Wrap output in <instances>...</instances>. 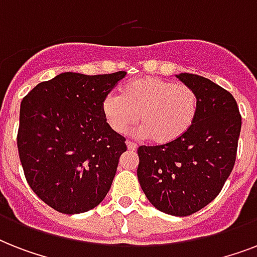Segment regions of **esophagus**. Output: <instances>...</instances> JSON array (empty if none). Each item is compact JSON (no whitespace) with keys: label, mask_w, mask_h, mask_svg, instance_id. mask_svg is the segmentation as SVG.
<instances>
[{"label":"esophagus","mask_w":257,"mask_h":257,"mask_svg":"<svg viewBox=\"0 0 257 257\" xmlns=\"http://www.w3.org/2000/svg\"><path fill=\"white\" fill-rule=\"evenodd\" d=\"M126 148H128L129 151H136L137 145L135 144V143H132V141H126Z\"/></svg>","instance_id":"esophagus-1"}]
</instances>
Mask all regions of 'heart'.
Wrapping results in <instances>:
<instances>
[{"label":"heart","mask_w":257,"mask_h":257,"mask_svg":"<svg viewBox=\"0 0 257 257\" xmlns=\"http://www.w3.org/2000/svg\"><path fill=\"white\" fill-rule=\"evenodd\" d=\"M199 110V97L189 85L159 77H140L121 89V96L109 94L101 112L113 132L124 133L140 117L141 136L152 143H175L191 129Z\"/></svg>","instance_id":"obj_1"}]
</instances>
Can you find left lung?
I'll use <instances>...</instances> for the list:
<instances>
[{"mask_svg": "<svg viewBox=\"0 0 257 257\" xmlns=\"http://www.w3.org/2000/svg\"><path fill=\"white\" fill-rule=\"evenodd\" d=\"M176 77L199 97L196 120L175 143L137 149V177L153 207L183 217L215 200L231 175L241 116L231 93L211 80L191 73Z\"/></svg>", "mask_w": 257, "mask_h": 257, "instance_id": "8db88e82", "label": "left lung"}]
</instances>
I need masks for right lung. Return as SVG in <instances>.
Returning <instances> with one entry per match:
<instances>
[{
  "instance_id": "obj_1",
  "label": "right lung",
  "mask_w": 257,
  "mask_h": 257,
  "mask_svg": "<svg viewBox=\"0 0 257 257\" xmlns=\"http://www.w3.org/2000/svg\"><path fill=\"white\" fill-rule=\"evenodd\" d=\"M126 72H66L40 82L21 102L17 147L30 188L56 211L76 215L105 199L125 139L106 124L101 104Z\"/></svg>"
}]
</instances>
